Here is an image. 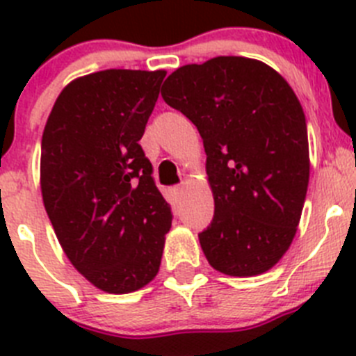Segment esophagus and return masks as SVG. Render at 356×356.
I'll return each instance as SVG.
<instances>
[{"label":"esophagus","instance_id":"34e87169","mask_svg":"<svg viewBox=\"0 0 356 356\" xmlns=\"http://www.w3.org/2000/svg\"><path fill=\"white\" fill-rule=\"evenodd\" d=\"M181 193H184V187H175V188H172V194H175L176 197H180Z\"/></svg>","mask_w":356,"mask_h":356}]
</instances>
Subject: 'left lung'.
<instances>
[{
  "instance_id": "left-lung-1",
  "label": "left lung",
  "mask_w": 356,
  "mask_h": 356,
  "mask_svg": "<svg viewBox=\"0 0 356 356\" xmlns=\"http://www.w3.org/2000/svg\"><path fill=\"white\" fill-rule=\"evenodd\" d=\"M163 102L196 124L213 219L200 234L210 266L257 276L285 254L307 196V121L291 85L244 56H216L169 74Z\"/></svg>"
}]
</instances>
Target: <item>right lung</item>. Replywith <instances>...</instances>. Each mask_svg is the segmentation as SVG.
Masks as SVG:
<instances>
[{"label": "right lung", "instance_id": "1", "mask_svg": "<svg viewBox=\"0 0 356 356\" xmlns=\"http://www.w3.org/2000/svg\"><path fill=\"white\" fill-rule=\"evenodd\" d=\"M165 71L106 69L56 97L42 134L40 191L71 264L110 294L139 291L162 260L171 207L139 140Z\"/></svg>", "mask_w": 356, "mask_h": 356}]
</instances>
